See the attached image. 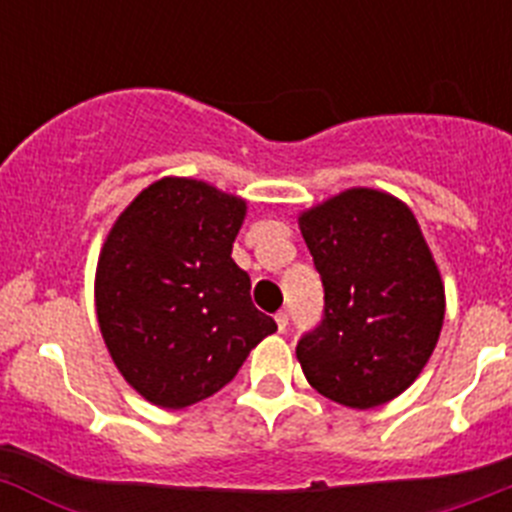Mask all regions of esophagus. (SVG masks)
<instances>
[{
  "label": "esophagus",
  "mask_w": 512,
  "mask_h": 512,
  "mask_svg": "<svg viewBox=\"0 0 512 512\" xmlns=\"http://www.w3.org/2000/svg\"><path fill=\"white\" fill-rule=\"evenodd\" d=\"M277 328H279V333H284V330H287V325H289V312L287 310H279L277 312Z\"/></svg>",
  "instance_id": "1"
}]
</instances>
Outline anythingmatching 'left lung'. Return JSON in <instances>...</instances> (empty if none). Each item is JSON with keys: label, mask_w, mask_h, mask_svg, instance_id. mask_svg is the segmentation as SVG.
<instances>
[{"label": "left lung", "mask_w": 512, "mask_h": 512, "mask_svg": "<svg viewBox=\"0 0 512 512\" xmlns=\"http://www.w3.org/2000/svg\"><path fill=\"white\" fill-rule=\"evenodd\" d=\"M302 238L325 287V318L297 343L312 390L346 408L395 400L431 359L446 292L413 210L351 187L302 210Z\"/></svg>", "instance_id": "left-lung-1"}]
</instances>
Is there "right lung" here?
Wrapping results in <instances>:
<instances>
[{"label":"right lung","mask_w":512,"mask_h":512,"mask_svg":"<svg viewBox=\"0 0 512 512\" xmlns=\"http://www.w3.org/2000/svg\"><path fill=\"white\" fill-rule=\"evenodd\" d=\"M246 200L164 176L117 215L99 251L94 305L117 372L143 400L182 410L223 390L277 323L233 261Z\"/></svg>","instance_id":"1"}]
</instances>
